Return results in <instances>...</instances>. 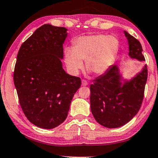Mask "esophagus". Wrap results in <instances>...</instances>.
<instances>
[{
  "label": "esophagus",
  "instance_id": "1",
  "mask_svg": "<svg viewBox=\"0 0 158 158\" xmlns=\"http://www.w3.org/2000/svg\"><path fill=\"white\" fill-rule=\"evenodd\" d=\"M81 83H82V85H83V86H85V85H88V82L86 81H85V80H82Z\"/></svg>",
  "mask_w": 158,
  "mask_h": 158
}]
</instances>
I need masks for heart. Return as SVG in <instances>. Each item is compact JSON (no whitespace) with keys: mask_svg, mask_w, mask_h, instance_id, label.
Listing matches in <instances>:
<instances>
[{"mask_svg":"<svg viewBox=\"0 0 158 158\" xmlns=\"http://www.w3.org/2000/svg\"><path fill=\"white\" fill-rule=\"evenodd\" d=\"M116 36L95 34L80 36L74 40L73 48L65 50L64 61L72 73L77 74L83 67L95 75L106 73L112 67L119 50Z\"/></svg>","mask_w":158,"mask_h":158,"instance_id":"obj_1","label":"heart"}]
</instances>
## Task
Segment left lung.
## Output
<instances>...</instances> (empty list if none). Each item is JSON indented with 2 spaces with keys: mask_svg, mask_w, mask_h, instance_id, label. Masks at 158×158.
<instances>
[{
  "mask_svg": "<svg viewBox=\"0 0 158 158\" xmlns=\"http://www.w3.org/2000/svg\"><path fill=\"white\" fill-rule=\"evenodd\" d=\"M129 44V56L145 61L141 44L124 31ZM147 64L130 81L122 83L117 65H113L91 85V110L95 120L108 128H116L129 122L139 112L144 96L147 81Z\"/></svg>",
  "mask_w": 158,
  "mask_h": 158,
  "instance_id": "1",
  "label": "left lung"
}]
</instances>
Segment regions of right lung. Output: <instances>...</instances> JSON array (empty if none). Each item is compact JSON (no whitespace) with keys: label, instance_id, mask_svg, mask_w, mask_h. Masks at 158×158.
<instances>
[{"label":"right lung","instance_id":"right-lung-1","mask_svg":"<svg viewBox=\"0 0 158 158\" xmlns=\"http://www.w3.org/2000/svg\"><path fill=\"white\" fill-rule=\"evenodd\" d=\"M67 29L44 24L22 44L17 56L14 83L27 118L34 125L52 129L63 123L81 78L62 68Z\"/></svg>","mask_w":158,"mask_h":158}]
</instances>
